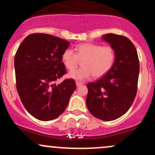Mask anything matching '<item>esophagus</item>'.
<instances>
[{
  "mask_svg": "<svg viewBox=\"0 0 155 155\" xmlns=\"http://www.w3.org/2000/svg\"><path fill=\"white\" fill-rule=\"evenodd\" d=\"M76 86L77 87H80L83 84V82H81V81H76Z\"/></svg>",
  "mask_w": 155,
  "mask_h": 155,
  "instance_id": "esophagus-1",
  "label": "esophagus"
}]
</instances>
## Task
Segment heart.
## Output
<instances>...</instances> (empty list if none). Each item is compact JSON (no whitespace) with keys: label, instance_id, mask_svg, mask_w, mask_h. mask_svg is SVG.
Listing matches in <instances>:
<instances>
[{"label":"heart","instance_id":"1","mask_svg":"<svg viewBox=\"0 0 155 155\" xmlns=\"http://www.w3.org/2000/svg\"><path fill=\"white\" fill-rule=\"evenodd\" d=\"M75 51L65 49L62 54V60L69 71L73 70L80 60H83L82 67L69 73V77L78 81L87 79L92 75L95 77L105 75L113 67L116 59L114 49L110 46L86 43L77 46Z\"/></svg>","mask_w":155,"mask_h":155}]
</instances>
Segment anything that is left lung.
I'll return each instance as SVG.
<instances>
[{"label":"left lung","instance_id":"1","mask_svg":"<svg viewBox=\"0 0 155 155\" xmlns=\"http://www.w3.org/2000/svg\"><path fill=\"white\" fill-rule=\"evenodd\" d=\"M103 39L114 49L116 59L107 74L87 84L86 104L92 116L111 121L124 115L134 101L138 88L139 60L134 44L127 37L108 33Z\"/></svg>","mask_w":155,"mask_h":155}]
</instances>
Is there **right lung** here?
<instances>
[{"label":"right lung","mask_w":155,"mask_h":155,"mask_svg":"<svg viewBox=\"0 0 155 155\" xmlns=\"http://www.w3.org/2000/svg\"><path fill=\"white\" fill-rule=\"evenodd\" d=\"M69 42L45 33H32L15 57L16 87L23 106L35 118L54 120L63 113L76 90L74 79L56 81L66 74L62 54Z\"/></svg>","instance_id":"obj_1"}]
</instances>
